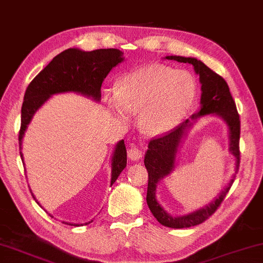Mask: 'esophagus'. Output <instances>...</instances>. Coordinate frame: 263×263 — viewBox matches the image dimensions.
<instances>
[{
    "label": "esophagus",
    "instance_id": "esophagus-1",
    "mask_svg": "<svg viewBox=\"0 0 263 263\" xmlns=\"http://www.w3.org/2000/svg\"><path fill=\"white\" fill-rule=\"evenodd\" d=\"M127 156L132 160H138L143 157V150L139 146H137V145H133L127 150Z\"/></svg>",
    "mask_w": 263,
    "mask_h": 263
}]
</instances>
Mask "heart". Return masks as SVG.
Wrapping results in <instances>:
<instances>
[{"instance_id":"b5f03b06","label":"heart","mask_w":263,"mask_h":263,"mask_svg":"<svg viewBox=\"0 0 263 263\" xmlns=\"http://www.w3.org/2000/svg\"><path fill=\"white\" fill-rule=\"evenodd\" d=\"M196 82L185 69H174L163 65H151L127 73L107 97V103L119 118L138 112L145 130L159 133L171 130L193 104Z\"/></svg>"}]
</instances>
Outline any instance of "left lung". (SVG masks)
Returning a JSON list of instances; mask_svg holds the SVG:
<instances>
[{
	"mask_svg": "<svg viewBox=\"0 0 263 263\" xmlns=\"http://www.w3.org/2000/svg\"><path fill=\"white\" fill-rule=\"evenodd\" d=\"M167 60H176L184 64H191L194 66L195 72L199 76V81L202 84V96H201V111L196 113L191 118L196 119L199 116L205 115H217L226 120L229 126V138L232 154L236 158V172L240 167V133H241V121L240 116L237 113L236 104L233 99L229 91V86L227 81L221 76L211 70L202 61L195 58H184V57H166ZM193 124L189 119L184 123L177 125L169 132L163 133L157 137H154L148 142V150L145 154L144 164L148 174L147 183V194L146 202L150 208L151 213L157 218L160 224L169 227V228L181 229L190 228V227L201 224L206 221L211 215L221 205L223 199L226 198L227 194L233 185L234 179L229 183L224 191L218 196L216 201L211 202L202 209L196 210L183 216H170L166 211L159 205L156 199V187L160 179L170 175L174 170L175 158L177 154L178 145L181 143L182 137L185 135L186 128Z\"/></svg>",
	"mask_w": 263,
	"mask_h": 263,
	"instance_id": "obj_1",
	"label": "left lung"
}]
</instances>
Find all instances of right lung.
Wrapping results in <instances>:
<instances>
[{
    "mask_svg": "<svg viewBox=\"0 0 263 263\" xmlns=\"http://www.w3.org/2000/svg\"><path fill=\"white\" fill-rule=\"evenodd\" d=\"M123 60V53L116 48L96 49L92 52L69 48L58 54L31 80L26 89L21 108V127L18 132L20 146L27 125L30 123L34 113L50 96L62 92H77L92 97L94 100H100L101 84L104 79L109 70ZM20 155L23 159L21 152ZM126 147L124 140H120L117 144L112 158L111 185L126 167Z\"/></svg>",
    "mask_w": 263,
    "mask_h": 263,
    "instance_id": "add662e5",
    "label": "right lung"
}]
</instances>
